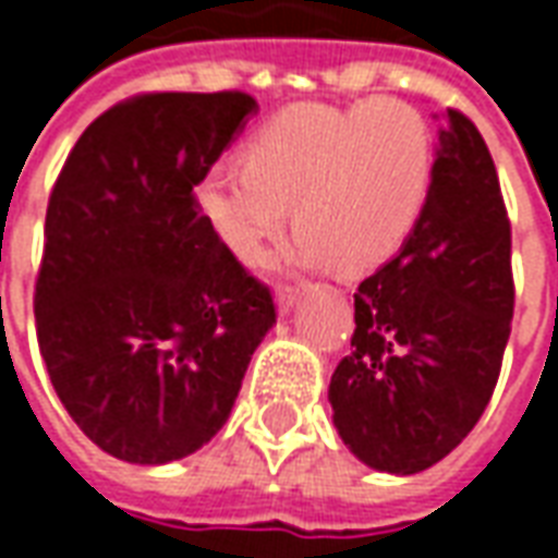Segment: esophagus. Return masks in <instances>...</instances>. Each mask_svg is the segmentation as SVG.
<instances>
[{
    "instance_id": "obj_1",
    "label": "esophagus",
    "mask_w": 558,
    "mask_h": 558,
    "mask_svg": "<svg viewBox=\"0 0 558 558\" xmlns=\"http://www.w3.org/2000/svg\"><path fill=\"white\" fill-rule=\"evenodd\" d=\"M295 299H299V290H295V287H278V311L280 314H290Z\"/></svg>"
}]
</instances>
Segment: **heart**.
Here are the masks:
<instances>
[{
    "instance_id": "obj_1",
    "label": "heart",
    "mask_w": 558,
    "mask_h": 558,
    "mask_svg": "<svg viewBox=\"0 0 558 558\" xmlns=\"http://www.w3.org/2000/svg\"><path fill=\"white\" fill-rule=\"evenodd\" d=\"M433 137L407 101L355 107L292 104L244 146V163L203 172L196 203L220 244L259 263L287 220L299 227L287 263L383 266L410 239L427 203Z\"/></svg>"
}]
</instances>
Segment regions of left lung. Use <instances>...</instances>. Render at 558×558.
Segmentation results:
<instances>
[{
  "label": "left lung",
  "mask_w": 558,
  "mask_h": 558,
  "mask_svg": "<svg viewBox=\"0 0 558 558\" xmlns=\"http://www.w3.org/2000/svg\"><path fill=\"white\" fill-rule=\"evenodd\" d=\"M511 316L499 175L472 119L448 110L418 223L400 254L362 280L352 352L328 386L352 454L395 475L451 454L490 403Z\"/></svg>",
  "instance_id": "obj_1"
}]
</instances>
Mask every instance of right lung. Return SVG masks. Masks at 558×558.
<instances>
[{"label":"right lung","mask_w":558,"mask_h":558,"mask_svg":"<svg viewBox=\"0 0 558 558\" xmlns=\"http://www.w3.org/2000/svg\"><path fill=\"white\" fill-rule=\"evenodd\" d=\"M254 110L244 92L134 95L80 134L53 184L38 347L68 415L128 463L203 448L275 326L271 290L194 194Z\"/></svg>","instance_id":"obj_1"}]
</instances>
